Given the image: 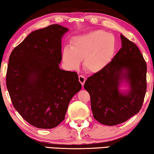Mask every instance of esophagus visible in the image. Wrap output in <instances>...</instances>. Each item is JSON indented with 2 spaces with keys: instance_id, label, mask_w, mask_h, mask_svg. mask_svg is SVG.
Listing matches in <instances>:
<instances>
[{
  "instance_id": "1",
  "label": "esophagus",
  "mask_w": 154,
  "mask_h": 154,
  "mask_svg": "<svg viewBox=\"0 0 154 154\" xmlns=\"http://www.w3.org/2000/svg\"><path fill=\"white\" fill-rule=\"evenodd\" d=\"M79 81L82 86H84L85 82H86V77L84 75H79Z\"/></svg>"
}]
</instances>
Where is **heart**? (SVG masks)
<instances>
[{
    "instance_id": "heart-1",
    "label": "heart",
    "mask_w": 154,
    "mask_h": 154,
    "mask_svg": "<svg viewBox=\"0 0 154 154\" xmlns=\"http://www.w3.org/2000/svg\"><path fill=\"white\" fill-rule=\"evenodd\" d=\"M116 50L113 36L103 30H94L76 36L71 41L70 46L62 51V60L68 69L79 68L82 59L88 72L97 73L102 70L113 58Z\"/></svg>"
}]
</instances>
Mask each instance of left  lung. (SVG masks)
<instances>
[{"label": "left lung", "instance_id": "8db88e82", "mask_svg": "<svg viewBox=\"0 0 154 154\" xmlns=\"http://www.w3.org/2000/svg\"><path fill=\"white\" fill-rule=\"evenodd\" d=\"M122 48L102 70L89 77L84 88L91 96L93 117L101 124L114 126L138 113L146 91V64L138 48L120 35ZM126 83L129 90L122 91Z\"/></svg>", "mask_w": 154, "mask_h": 154}]
</instances>
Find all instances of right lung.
I'll list each match as a JSON object with an SVG mask.
<instances>
[{"label":"right lung","instance_id":"right-lung-1","mask_svg":"<svg viewBox=\"0 0 154 154\" xmlns=\"http://www.w3.org/2000/svg\"><path fill=\"white\" fill-rule=\"evenodd\" d=\"M68 31L54 24L32 32L9 58L6 85L13 106L35 127L58 126L82 88L77 72L59 68L61 38Z\"/></svg>","mask_w":154,"mask_h":154}]
</instances>
